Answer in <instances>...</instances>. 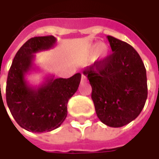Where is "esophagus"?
<instances>
[{"label":"esophagus","mask_w":159,"mask_h":159,"mask_svg":"<svg viewBox=\"0 0 159 159\" xmlns=\"http://www.w3.org/2000/svg\"><path fill=\"white\" fill-rule=\"evenodd\" d=\"M81 81L82 82H84V81H86V76H84V75H82V78H81Z\"/></svg>","instance_id":"esophagus-1"}]
</instances>
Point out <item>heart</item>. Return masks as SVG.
Returning <instances> with one entry per match:
<instances>
[{"mask_svg": "<svg viewBox=\"0 0 159 159\" xmlns=\"http://www.w3.org/2000/svg\"><path fill=\"white\" fill-rule=\"evenodd\" d=\"M95 54V58L99 60H106L110 54V50L105 44L93 43L87 48L82 53V59H88L92 58Z\"/></svg>", "mask_w": 159, "mask_h": 159, "instance_id": "obj_1", "label": "heart"}]
</instances>
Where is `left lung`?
<instances>
[{"instance_id": "left-lung-1", "label": "left lung", "mask_w": 159, "mask_h": 159, "mask_svg": "<svg viewBox=\"0 0 159 159\" xmlns=\"http://www.w3.org/2000/svg\"><path fill=\"white\" fill-rule=\"evenodd\" d=\"M112 53L83 73L92 87V100L99 119L119 128L136 118L147 98V71L139 53L125 42L108 36Z\"/></svg>"}]
</instances>
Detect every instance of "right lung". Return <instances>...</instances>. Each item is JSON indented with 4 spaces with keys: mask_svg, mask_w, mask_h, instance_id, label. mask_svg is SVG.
Here are the masks:
<instances>
[{
    "mask_svg": "<svg viewBox=\"0 0 159 159\" xmlns=\"http://www.w3.org/2000/svg\"><path fill=\"white\" fill-rule=\"evenodd\" d=\"M54 36H36L19 48L9 70L6 99L12 117L19 126L43 133L59 128L67 116V103L79 87L81 73L70 78L46 77L38 87L30 85L25 76L35 70V53L52 48Z\"/></svg>",
    "mask_w": 159,
    "mask_h": 159,
    "instance_id": "add662e5",
    "label": "right lung"
}]
</instances>
